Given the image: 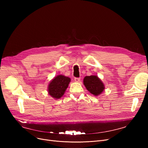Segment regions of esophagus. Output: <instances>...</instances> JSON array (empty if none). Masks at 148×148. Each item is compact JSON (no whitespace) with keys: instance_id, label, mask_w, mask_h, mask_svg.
Here are the masks:
<instances>
[{"instance_id":"34e87169","label":"esophagus","mask_w":148,"mask_h":148,"mask_svg":"<svg viewBox=\"0 0 148 148\" xmlns=\"http://www.w3.org/2000/svg\"><path fill=\"white\" fill-rule=\"evenodd\" d=\"M74 79H75V82H79L80 81V78H79L75 77Z\"/></svg>"}]
</instances>
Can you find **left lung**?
Here are the masks:
<instances>
[{"label": "left lung", "instance_id": "obj_1", "mask_svg": "<svg viewBox=\"0 0 148 148\" xmlns=\"http://www.w3.org/2000/svg\"><path fill=\"white\" fill-rule=\"evenodd\" d=\"M85 87L95 96H98L104 91V85L97 76L91 75L85 77L83 80Z\"/></svg>", "mask_w": 148, "mask_h": 148}]
</instances>
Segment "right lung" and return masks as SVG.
Listing matches in <instances>:
<instances>
[{
    "label": "right lung",
    "instance_id": "add662e5",
    "mask_svg": "<svg viewBox=\"0 0 148 148\" xmlns=\"http://www.w3.org/2000/svg\"><path fill=\"white\" fill-rule=\"evenodd\" d=\"M70 82V78L64 75H58L49 83L48 86L49 94L55 99H59L64 95Z\"/></svg>",
    "mask_w": 148,
    "mask_h": 148
}]
</instances>
